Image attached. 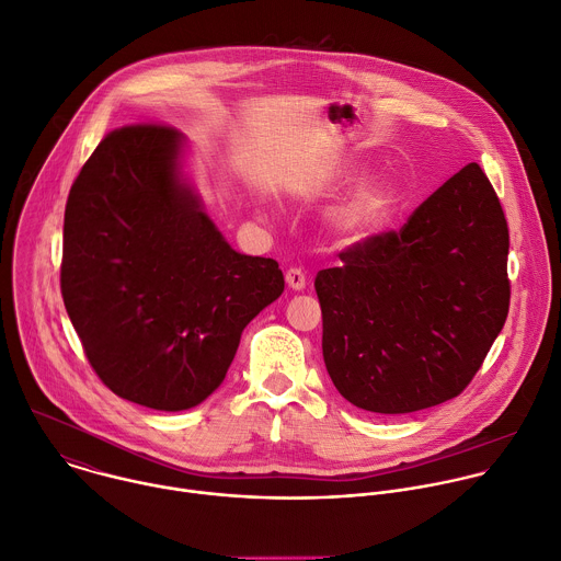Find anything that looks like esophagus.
Returning <instances> with one entry per match:
<instances>
[{"mask_svg":"<svg viewBox=\"0 0 561 561\" xmlns=\"http://www.w3.org/2000/svg\"><path fill=\"white\" fill-rule=\"evenodd\" d=\"M285 280H287V285H289L291 289H296V291L305 289V285H307V276H305V272H302L300 267H289V270L285 272Z\"/></svg>","mask_w":561,"mask_h":561,"instance_id":"1","label":"esophagus"}]
</instances>
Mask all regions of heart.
<instances>
[{
  "label": "heart",
  "mask_w": 561,
  "mask_h": 561,
  "mask_svg": "<svg viewBox=\"0 0 561 561\" xmlns=\"http://www.w3.org/2000/svg\"><path fill=\"white\" fill-rule=\"evenodd\" d=\"M400 205V187L391 181H378L363 187L343 209L341 226L354 237H367L382 230Z\"/></svg>",
  "instance_id": "b5f03b06"
}]
</instances>
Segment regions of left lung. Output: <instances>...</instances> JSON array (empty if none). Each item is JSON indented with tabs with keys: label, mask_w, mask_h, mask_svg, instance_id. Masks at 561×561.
<instances>
[{
	"label": "left lung",
	"mask_w": 561,
	"mask_h": 561,
	"mask_svg": "<svg viewBox=\"0 0 561 561\" xmlns=\"http://www.w3.org/2000/svg\"><path fill=\"white\" fill-rule=\"evenodd\" d=\"M320 270L322 358L345 400L411 413L460 396L502 331L508 226L478 163L439 185L400 228Z\"/></svg>",
	"instance_id": "1"
}]
</instances>
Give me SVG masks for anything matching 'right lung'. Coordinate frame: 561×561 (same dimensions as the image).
I'll return each mask as SVG.
<instances>
[{"label":"right lung","mask_w":561,"mask_h":561,"mask_svg":"<svg viewBox=\"0 0 561 561\" xmlns=\"http://www.w3.org/2000/svg\"><path fill=\"white\" fill-rule=\"evenodd\" d=\"M181 133H107L75 179L64 216L61 296L99 380L157 411L203 402L241 333L285 278L234 252L179 179Z\"/></svg>","instance_id":"1"}]
</instances>
